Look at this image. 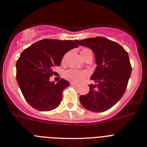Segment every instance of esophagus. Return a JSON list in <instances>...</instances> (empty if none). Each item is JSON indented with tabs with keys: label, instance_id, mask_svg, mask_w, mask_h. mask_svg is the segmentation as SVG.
<instances>
[{
	"label": "esophagus",
	"instance_id": "1",
	"mask_svg": "<svg viewBox=\"0 0 147 147\" xmlns=\"http://www.w3.org/2000/svg\"><path fill=\"white\" fill-rule=\"evenodd\" d=\"M71 85H74V86H75V87H78V84H77V83H75V82H71Z\"/></svg>",
	"mask_w": 147,
	"mask_h": 147
}]
</instances>
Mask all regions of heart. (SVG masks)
Returning <instances> with one entry per match:
<instances>
[{"label":"heart","mask_w":147,"mask_h":147,"mask_svg":"<svg viewBox=\"0 0 147 147\" xmlns=\"http://www.w3.org/2000/svg\"><path fill=\"white\" fill-rule=\"evenodd\" d=\"M80 55L85 60L87 57H92V51L88 48H84L80 51ZM88 76V73L85 71L76 70V69H69L65 74V78L67 80L74 82H80Z\"/></svg>","instance_id":"heart-1"}]
</instances>
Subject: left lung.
<instances>
[{"label":"left lung","mask_w":147,"mask_h":147,"mask_svg":"<svg viewBox=\"0 0 147 147\" xmlns=\"http://www.w3.org/2000/svg\"><path fill=\"white\" fill-rule=\"evenodd\" d=\"M80 46L93 51L96 68L91 76L96 85H90V92L80 96L83 108L102 113L114 106L122 97L131 74L128 54L117 42L97 37L76 40Z\"/></svg>","instance_id":"obj_1"}]
</instances>
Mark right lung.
<instances>
[{"label":"right lung","mask_w":147,"mask_h":147,"mask_svg":"<svg viewBox=\"0 0 147 147\" xmlns=\"http://www.w3.org/2000/svg\"><path fill=\"white\" fill-rule=\"evenodd\" d=\"M77 47L72 40L46 39L21 53L16 64V80L25 99L34 109L50 111L60 104L62 91L70 84L65 79L55 84L49 78L65 53Z\"/></svg>","instance_id":"obj_1"}]
</instances>
